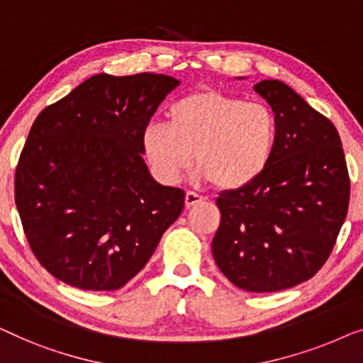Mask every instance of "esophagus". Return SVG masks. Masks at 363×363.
Wrapping results in <instances>:
<instances>
[{"instance_id":"34e87169","label":"esophagus","mask_w":363,"mask_h":363,"mask_svg":"<svg viewBox=\"0 0 363 363\" xmlns=\"http://www.w3.org/2000/svg\"><path fill=\"white\" fill-rule=\"evenodd\" d=\"M203 201V197L202 196H199V194H196V192H192V191H187L186 192V207L189 208V207H192V206H196V203H199V202H202Z\"/></svg>"}]
</instances>
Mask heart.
<instances>
[{"label": "heart", "mask_w": 363, "mask_h": 363, "mask_svg": "<svg viewBox=\"0 0 363 363\" xmlns=\"http://www.w3.org/2000/svg\"><path fill=\"white\" fill-rule=\"evenodd\" d=\"M278 143V120L263 101L218 90L194 91L167 110V125L150 123L143 150L152 171L174 184L192 164L222 191H237L267 171Z\"/></svg>", "instance_id": "obj_1"}]
</instances>
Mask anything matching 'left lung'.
<instances>
[{
	"mask_svg": "<svg viewBox=\"0 0 363 363\" xmlns=\"http://www.w3.org/2000/svg\"><path fill=\"white\" fill-rule=\"evenodd\" d=\"M278 120L273 160L257 181L217 197L212 253L240 289L273 293L328 262L347 217L350 179L335 126L279 80L253 86Z\"/></svg>",
	"mask_w": 363,
	"mask_h": 363,
	"instance_id": "obj_1",
	"label": "left lung"
}]
</instances>
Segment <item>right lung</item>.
Wrapping results in <instances>:
<instances>
[{"label": "right lung", "mask_w": 363, "mask_h": 363, "mask_svg": "<svg viewBox=\"0 0 363 363\" xmlns=\"http://www.w3.org/2000/svg\"><path fill=\"white\" fill-rule=\"evenodd\" d=\"M179 84L162 74H99L35 118L14 201L34 257L60 281L120 289L181 216L186 194L157 184L143 160V131Z\"/></svg>", "instance_id": "1"}]
</instances>
